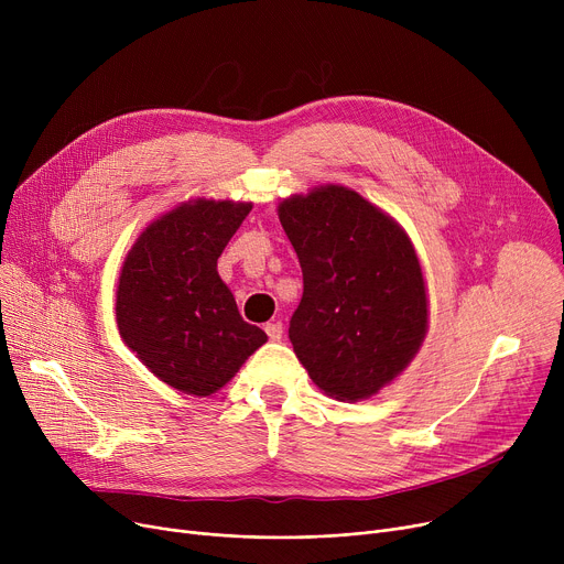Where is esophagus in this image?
<instances>
[{"label": "esophagus", "instance_id": "esophagus-1", "mask_svg": "<svg viewBox=\"0 0 564 564\" xmlns=\"http://www.w3.org/2000/svg\"><path fill=\"white\" fill-rule=\"evenodd\" d=\"M264 334L270 336V340H281L283 338V324L281 322L264 324Z\"/></svg>", "mask_w": 564, "mask_h": 564}]
</instances>
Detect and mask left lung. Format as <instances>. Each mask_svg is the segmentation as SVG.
<instances>
[{
    "mask_svg": "<svg viewBox=\"0 0 564 564\" xmlns=\"http://www.w3.org/2000/svg\"><path fill=\"white\" fill-rule=\"evenodd\" d=\"M304 294L290 343L317 389L340 402L379 393L427 334L423 270L409 235L361 194L324 185L279 203Z\"/></svg>",
    "mask_w": 564,
    "mask_h": 564,
    "instance_id": "1",
    "label": "left lung"
}]
</instances>
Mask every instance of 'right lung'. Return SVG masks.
I'll use <instances>...</instances> for the list:
<instances>
[{"mask_svg": "<svg viewBox=\"0 0 564 564\" xmlns=\"http://www.w3.org/2000/svg\"><path fill=\"white\" fill-rule=\"evenodd\" d=\"M251 203L187 200L148 226L128 251L116 324L141 364L175 391L213 395L267 340L245 322L217 260Z\"/></svg>", "mask_w": 564, "mask_h": 564, "instance_id": "right-lung-1", "label": "right lung"}]
</instances>
